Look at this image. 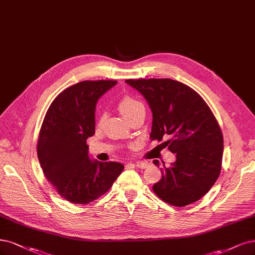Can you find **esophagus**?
<instances>
[{
	"label": "esophagus",
	"instance_id": "1",
	"mask_svg": "<svg viewBox=\"0 0 255 255\" xmlns=\"http://www.w3.org/2000/svg\"><path fill=\"white\" fill-rule=\"evenodd\" d=\"M134 165H136L137 168L144 169V168H146V166L148 165V162H146V161H137V162H135Z\"/></svg>",
	"mask_w": 255,
	"mask_h": 255
}]
</instances>
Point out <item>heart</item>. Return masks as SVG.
Wrapping results in <instances>:
<instances>
[{
	"label": "heart",
	"instance_id": "b5f03b06",
	"mask_svg": "<svg viewBox=\"0 0 255 255\" xmlns=\"http://www.w3.org/2000/svg\"><path fill=\"white\" fill-rule=\"evenodd\" d=\"M139 108H142V104L131 97H128V96H125L124 98L120 99L118 103V109L121 113V115L126 119L133 115Z\"/></svg>",
	"mask_w": 255,
	"mask_h": 255
}]
</instances>
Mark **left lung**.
Returning a JSON list of instances; mask_svg holds the SVG:
<instances>
[{
	"label": "left lung",
	"instance_id": "8db88e82",
	"mask_svg": "<svg viewBox=\"0 0 255 255\" xmlns=\"http://www.w3.org/2000/svg\"><path fill=\"white\" fill-rule=\"evenodd\" d=\"M126 82L143 96L152 111L151 139L168 137L163 143L176 155L171 166L161 169L154 192L172 206L195 203L212 188L222 168L224 138L213 113L194 90L172 79Z\"/></svg>",
	"mask_w": 255,
	"mask_h": 255
}]
</instances>
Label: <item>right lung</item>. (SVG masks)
I'll return each instance as SVG.
<instances>
[{"instance_id": "obj_1", "label": "right lung", "mask_w": 255, "mask_h": 255, "mask_svg": "<svg viewBox=\"0 0 255 255\" xmlns=\"http://www.w3.org/2000/svg\"><path fill=\"white\" fill-rule=\"evenodd\" d=\"M117 81L79 82L58 95L43 120L38 158L48 181L64 199L89 204L112 188L119 162L92 159L86 139L95 134L96 105Z\"/></svg>"}]
</instances>
